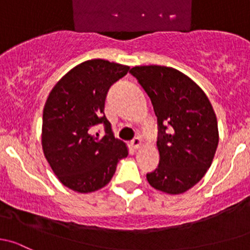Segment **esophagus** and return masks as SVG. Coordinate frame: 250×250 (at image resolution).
<instances>
[{
    "label": "esophagus",
    "instance_id": "esophagus-1",
    "mask_svg": "<svg viewBox=\"0 0 250 250\" xmlns=\"http://www.w3.org/2000/svg\"><path fill=\"white\" fill-rule=\"evenodd\" d=\"M131 146H132V148H133V149H138V148H141V146H142V140H141L140 137L133 138V140L131 141Z\"/></svg>",
    "mask_w": 250,
    "mask_h": 250
}]
</instances>
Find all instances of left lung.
Returning <instances> with one entry per match:
<instances>
[{
	"instance_id": "8db88e82",
	"label": "left lung",
	"mask_w": 250,
	"mask_h": 250,
	"mask_svg": "<svg viewBox=\"0 0 250 250\" xmlns=\"http://www.w3.org/2000/svg\"><path fill=\"white\" fill-rule=\"evenodd\" d=\"M158 118L160 164L146 174L154 189L178 195L205 176L219 143L217 115L205 91L181 71L158 65L130 69Z\"/></svg>"
}]
</instances>
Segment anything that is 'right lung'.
<instances>
[{
	"label": "right lung",
	"mask_w": 250,
	"mask_h": 250,
	"mask_svg": "<svg viewBox=\"0 0 250 250\" xmlns=\"http://www.w3.org/2000/svg\"><path fill=\"white\" fill-rule=\"evenodd\" d=\"M128 66L94 59L68 71L51 89L43 109L42 148L58 179L87 194L106 187L127 146L114 137L104 115L107 91ZM104 124L106 135L93 133Z\"/></svg>",
	"instance_id": "right-lung-1"
}]
</instances>
